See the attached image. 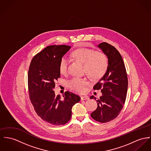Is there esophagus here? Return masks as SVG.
Returning a JSON list of instances; mask_svg holds the SVG:
<instances>
[{
    "label": "esophagus",
    "mask_w": 151,
    "mask_h": 151,
    "mask_svg": "<svg viewBox=\"0 0 151 151\" xmlns=\"http://www.w3.org/2000/svg\"><path fill=\"white\" fill-rule=\"evenodd\" d=\"M87 99H89V98L87 96H81V101L87 100Z\"/></svg>",
    "instance_id": "esophagus-1"
}]
</instances>
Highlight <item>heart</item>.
I'll return each mask as SVG.
<instances>
[{"label": "heart", "instance_id": "1", "mask_svg": "<svg viewBox=\"0 0 151 151\" xmlns=\"http://www.w3.org/2000/svg\"><path fill=\"white\" fill-rule=\"evenodd\" d=\"M71 56L83 63L84 71L92 79H100L107 71L109 64L108 58L103 52L95 51L90 48L81 47L73 51ZM68 65L67 58L63 57L58 64V70L61 74L67 73ZM86 84V78L78 77L72 78L68 81V86L70 89L78 93H83L85 91Z\"/></svg>", "mask_w": 151, "mask_h": 151}]
</instances>
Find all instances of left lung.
I'll use <instances>...</instances> for the list:
<instances>
[{
    "mask_svg": "<svg viewBox=\"0 0 151 151\" xmlns=\"http://www.w3.org/2000/svg\"><path fill=\"white\" fill-rule=\"evenodd\" d=\"M98 47L107 56L109 64L104 76L93 87V90H101L102 95L97 99L98 107L91 116L98 122L106 123L115 119L123 108L128 90V76L123 59L115 47L104 42ZM90 99L96 98L92 95Z\"/></svg>",
    "mask_w": 151,
    "mask_h": 151,
    "instance_id": "obj_1",
    "label": "left lung"
}]
</instances>
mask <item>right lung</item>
<instances>
[{
    "label": "right lung",
    "instance_id": "add662e5",
    "mask_svg": "<svg viewBox=\"0 0 151 151\" xmlns=\"http://www.w3.org/2000/svg\"><path fill=\"white\" fill-rule=\"evenodd\" d=\"M70 48L65 45L46 47L32 58L28 71V90L35 111L42 120L55 126L67 124L72 106L81 101L79 96L69 91L65 92L62 100L53 91L60 78V60Z\"/></svg>",
    "mask_w": 151,
    "mask_h": 151
}]
</instances>
